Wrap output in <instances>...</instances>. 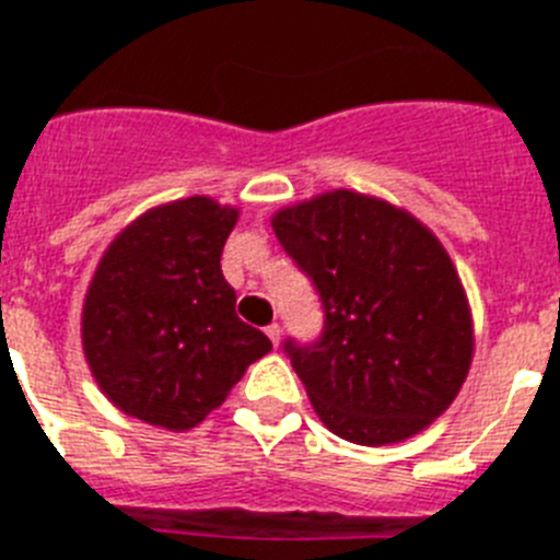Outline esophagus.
<instances>
[{
  "label": "esophagus",
  "mask_w": 560,
  "mask_h": 560,
  "mask_svg": "<svg viewBox=\"0 0 560 560\" xmlns=\"http://www.w3.org/2000/svg\"><path fill=\"white\" fill-rule=\"evenodd\" d=\"M266 336H269L271 345H275V348H277V345H280V336H283V328H280V325H277V323H271L269 328H266Z\"/></svg>",
  "instance_id": "34e87169"
}]
</instances>
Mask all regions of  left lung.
<instances>
[{"mask_svg":"<svg viewBox=\"0 0 560 560\" xmlns=\"http://www.w3.org/2000/svg\"><path fill=\"white\" fill-rule=\"evenodd\" d=\"M271 230L323 300L319 341H285L319 420L359 446L432 427L474 359L471 305L438 235L341 187L277 210Z\"/></svg>","mask_w":560,"mask_h":560,"instance_id":"obj_1","label":"left lung"}]
</instances>
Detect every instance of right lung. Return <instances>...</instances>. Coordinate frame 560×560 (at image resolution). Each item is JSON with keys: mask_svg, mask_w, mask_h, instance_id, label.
<instances>
[{"mask_svg": "<svg viewBox=\"0 0 560 560\" xmlns=\"http://www.w3.org/2000/svg\"><path fill=\"white\" fill-rule=\"evenodd\" d=\"M241 210L210 196L151 207L103 252L81 314L83 355L114 407L187 432L271 341L241 323L221 252Z\"/></svg>", "mask_w": 560, "mask_h": 560, "instance_id": "right-lung-1", "label": "right lung"}]
</instances>
